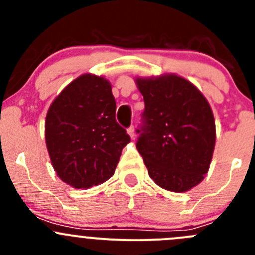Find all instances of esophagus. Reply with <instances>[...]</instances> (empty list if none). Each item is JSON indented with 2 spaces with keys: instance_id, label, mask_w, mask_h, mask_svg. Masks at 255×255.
Here are the masks:
<instances>
[{
  "instance_id": "1",
  "label": "esophagus",
  "mask_w": 255,
  "mask_h": 255,
  "mask_svg": "<svg viewBox=\"0 0 255 255\" xmlns=\"http://www.w3.org/2000/svg\"><path fill=\"white\" fill-rule=\"evenodd\" d=\"M127 133L129 134V137L133 139V138H134V127H133V126H130L129 128H127Z\"/></svg>"
}]
</instances>
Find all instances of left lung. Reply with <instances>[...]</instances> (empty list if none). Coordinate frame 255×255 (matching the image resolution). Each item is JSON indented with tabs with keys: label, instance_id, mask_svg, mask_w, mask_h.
<instances>
[{
	"label": "left lung",
	"instance_id": "8db88e82",
	"mask_svg": "<svg viewBox=\"0 0 255 255\" xmlns=\"http://www.w3.org/2000/svg\"><path fill=\"white\" fill-rule=\"evenodd\" d=\"M135 82L145 105L135 146L149 176L169 191H189L204 180L212 160L216 125L210 104L174 74Z\"/></svg>",
	"mask_w": 255,
	"mask_h": 255
}]
</instances>
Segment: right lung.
I'll return each instance as SVG.
<instances>
[{"mask_svg":"<svg viewBox=\"0 0 255 255\" xmlns=\"http://www.w3.org/2000/svg\"><path fill=\"white\" fill-rule=\"evenodd\" d=\"M129 142L116 121L111 84L102 76H79L49 107L45 143L51 165L56 175L75 189L107 181Z\"/></svg>","mask_w":255,"mask_h":255,"instance_id":"add662e5","label":"right lung"}]
</instances>
